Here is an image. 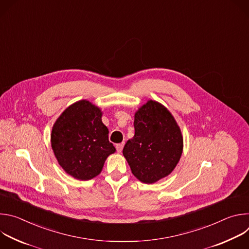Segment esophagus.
<instances>
[{
	"label": "esophagus",
	"instance_id": "34e87169",
	"mask_svg": "<svg viewBox=\"0 0 249 249\" xmlns=\"http://www.w3.org/2000/svg\"><path fill=\"white\" fill-rule=\"evenodd\" d=\"M123 147H124V143H121V144H117L116 145V150L118 153H121L122 150H123Z\"/></svg>",
	"mask_w": 249,
	"mask_h": 249
}]
</instances>
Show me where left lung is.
<instances>
[{
    "label": "left lung",
    "mask_w": 249,
    "mask_h": 249,
    "mask_svg": "<svg viewBox=\"0 0 249 249\" xmlns=\"http://www.w3.org/2000/svg\"><path fill=\"white\" fill-rule=\"evenodd\" d=\"M134 128L135 135L125 144L123 156L140 181L155 183L170 174L180 160V128L167 108L155 100L138 109Z\"/></svg>",
    "instance_id": "obj_1"
}]
</instances>
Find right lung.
Instances as JSON below:
<instances>
[{"instance_id":"add662e5","label":"right lung","mask_w":249,"mask_h":249,"mask_svg":"<svg viewBox=\"0 0 249 249\" xmlns=\"http://www.w3.org/2000/svg\"><path fill=\"white\" fill-rule=\"evenodd\" d=\"M99 107L83 99L70 105L52 128L51 147L62 168L80 180L98 175L115 148Z\"/></svg>"}]
</instances>
